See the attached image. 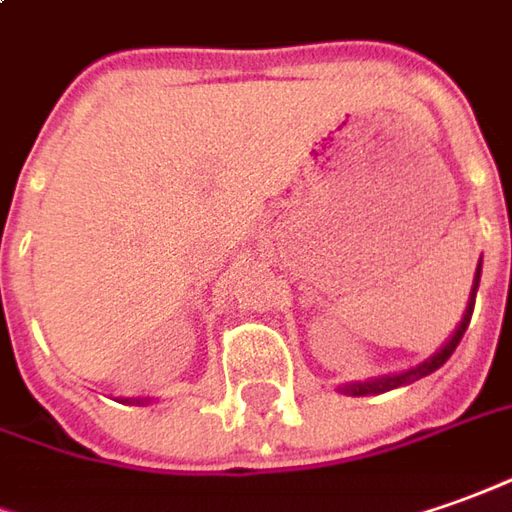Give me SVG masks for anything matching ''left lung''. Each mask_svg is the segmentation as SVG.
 Masks as SVG:
<instances>
[{"mask_svg": "<svg viewBox=\"0 0 512 512\" xmlns=\"http://www.w3.org/2000/svg\"><path fill=\"white\" fill-rule=\"evenodd\" d=\"M479 277H482V257H479V266H476L474 285H471V294H468V305H465V314H462L460 325L454 328V333L448 336L446 344H443V347H440L437 353H431L426 361H420V364L409 367V370H403V373H389V375H378V378H367V381H353V384H342V387H339V392H342V395H353V398H361V395H381V392L406 387V384H412V381H420V378H426V375H431L434 370H440V367L446 364L448 358H451V353L457 350V344H460L462 333L468 330V322H471V314H474Z\"/></svg>", "mask_w": 512, "mask_h": 512, "instance_id": "8db88e82", "label": "left lung"}]
</instances>
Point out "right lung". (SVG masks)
<instances>
[{
  "label": "right lung",
  "mask_w": 512,
  "mask_h": 512,
  "mask_svg": "<svg viewBox=\"0 0 512 512\" xmlns=\"http://www.w3.org/2000/svg\"><path fill=\"white\" fill-rule=\"evenodd\" d=\"M154 398H125L123 403H137V406H145V403H151Z\"/></svg>",
  "instance_id": "1"
}]
</instances>
